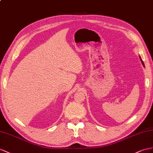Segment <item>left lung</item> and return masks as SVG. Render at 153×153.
<instances>
[{
	"instance_id": "8db88e82",
	"label": "left lung",
	"mask_w": 153,
	"mask_h": 153,
	"mask_svg": "<svg viewBox=\"0 0 153 153\" xmlns=\"http://www.w3.org/2000/svg\"><path fill=\"white\" fill-rule=\"evenodd\" d=\"M140 59H141V61H142V64L143 65V66H144V64H143V62L142 61V59H141V57H140Z\"/></svg>"
}]
</instances>
